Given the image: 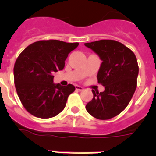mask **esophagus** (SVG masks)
<instances>
[{
	"label": "esophagus",
	"instance_id": "obj_1",
	"mask_svg": "<svg viewBox=\"0 0 156 156\" xmlns=\"http://www.w3.org/2000/svg\"><path fill=\"white\" fill-rule=\"evenodd\" d=\"M75 88L77 90H83V87H81V86H78V85H76Z\"/></svg>",
	"mask_w": 156,
	"mask_h": 156
}]
</instances>
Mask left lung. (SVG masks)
Returning <instances> with one entry per match:
<instances>
[{
  "label": "left lung",
  "mask_w": 156,
  "mask_h": 156,
  "mask_svg": "<svg viewBox=\"0 0 156 156\" xmlns=\"http://www.w3.org/2000/svg\"><path fill=\"white\" fill-rule=\"evenodd\" d=\"M102 61L97 74L103 92L92 90L93 99L86 105L88 113L100 120H108L120 114L133 97L137 87L138 66L135 55L116 40H102L86 43Z\"/></svg>",
  "instance_id": "obj_1"
}]
</instances>
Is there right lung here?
I'll return each instance as SVG.
<instances>
[{
	"label": "right lung",
	"instance_id": "add662e5",
	"mask_svg": "<svg viewBox=\"0 0 156 156\" xmlns=\"http://www.w3.org/2000/svg\"><path fill=\"white\" fill-rule=\"evenodd\" d=\"M78 46V43L40 40L18 56L13 67L14 84L20 101L31 115L51 118L65 108L75 87L55 84L52 74L63 69L69 53Z\"/></svg>",
	"mask_w": 156,
	"mask_h": 156
}]
</instances>
